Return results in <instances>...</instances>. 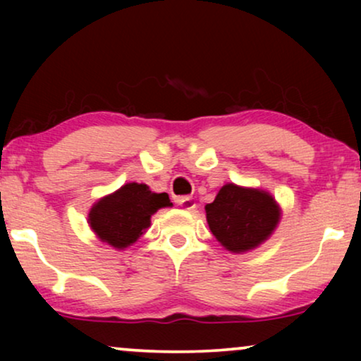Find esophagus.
<instances>
[{"label":"esophagus","mask_w":361,"mask_h":361,"mask_svg":"<svg viewBox=\"0 0 361 361\" xmlns=\"http://www.w3.org/2000/svg\"><path fill=\"white\" fill-rule=\"evenodd\" d=\"M177 204H179L184 210H194L195 209V200L194 197H177Z\"/></svg>","instance_id":"34e87169"}]
</instances>
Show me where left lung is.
I'll return each instance as SVG.
<instances>
[{"mask_svg":"<svg viewBox=\"0 0 361 361\" xmlns=\"http://www.w3.org/2000/svg\"><path fill=\"white\" fill-rule=\"evenodd\" d=\"M207 224L221 246L245 253L273 233L281 219L278 202L269 192L226 184L212 204L205 205Z\"/></svg>","mask_w":361,"mask_h":361,"instance_id":"obj_1","label":"left lung"}]
</instances>
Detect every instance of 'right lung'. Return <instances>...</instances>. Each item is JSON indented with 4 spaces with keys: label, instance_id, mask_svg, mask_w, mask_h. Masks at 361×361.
<instances>
[{
    "label": "right lung",
    "instance_id": "right-lung-1",
    "mask_svg": "<svg viewBox=\"0 0 361 361\" xmlns=\"http://www.w3.org/2000/svg\"><path fill=\"white\" fill-rule=\"evenodd\" d=\"M171 205L166 192L156 194L146 184L130 182L92 207L88 225L103 243L125 250L145 233L151 215Z\"/></svg>",
    "mask_w": 361,
    "mask_h": 361
}]
</instances>
